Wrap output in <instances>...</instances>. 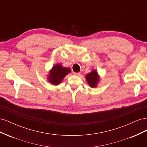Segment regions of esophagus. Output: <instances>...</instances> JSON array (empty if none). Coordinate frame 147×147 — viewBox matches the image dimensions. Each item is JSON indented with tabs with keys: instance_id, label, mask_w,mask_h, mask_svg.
I'll return each mask as SVG.
<instances>
[{
	"instance_id": "34e87169",
	"label": "esophagus",
	"mask_w": 147,
	"mask_h": 147,
	"mask_svg": "<svg viewBox=\"0 0 147 147\" xmlns=\"http://www.w3.org/2000/svg\"><path fill=\"white\" fill-rule=\"evenodd\" d=\"M74 74L75 75H77V76H79V75H80V72H74Z\"/></svg>"
}]
</instances>
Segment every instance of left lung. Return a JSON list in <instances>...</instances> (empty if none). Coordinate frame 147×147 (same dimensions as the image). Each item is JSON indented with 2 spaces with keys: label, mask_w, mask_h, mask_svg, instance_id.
Listing matches in <instances>:
<instances>
[{
  "label": "left lung",
  "mask_w": 147,
  "mask_h": 147,
  "mask_svg": "<svg viewBox=\"0 0 147 147\" xmlns=\"http://www.w3.org/2000/svg\"><path fill=\"white\" fill-rule=\"evenodd\" d=\"M86 79L89 85L92 88L96 87L99 81V77L96 70H93L91 73L87 74L86 75Z\"/></svg>",
  "instance_id": "1"
}]
</instances>
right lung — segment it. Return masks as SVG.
<instances>
[{
  "label": "right lung",
  "instance_id": "right-lung-1",
  "mask_svg": "<svg viewBox=\"0 0 147 147\" xmlns=\"http://www.w3.org/2000/svg\"><path fill=\"white\" fill-rule=\"evenodd\" d=\"M71 72L70 69L63 67L61 64H56L52 68L48 76V80L55 85L59 84L63 78Z\"/></svg>",
  "mask_w": 147,
  "mask_h": 147
}]
</instances>
